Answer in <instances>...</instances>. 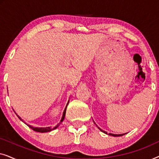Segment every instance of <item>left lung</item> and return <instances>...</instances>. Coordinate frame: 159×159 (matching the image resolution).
Here are the masks:
<instances>
[{
	"label": "left lung",
	"mask_w": 159,
	"mask_h": 159,
	"mask_svg": "<svg viewBox=\"0 0 159 159\" xmlns=\"http://www.w3.org/2000/svg\"><path fill=\"white\" fill-rule=\"evenodd\" d=\"M97 126V125H96ZM98 129L101 130V132H104V133H106V134H107V132H105V131H103V130H102L101 128L100 127H98ZM127 134V133H125V134H112V133H109L108 134H109V135H111V136H114V137H119V136H122V135H124V134Z\"/></svg>",
	"instance_id": "left-lung-1"
}]
</instances>
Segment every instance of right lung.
<instances>
[{"instance_id":"1","label":"right lung","mask_w":159,"mask_h":159,"mask_svg":"<svg viewBox=\"0 0 159 159\" xmlns=\"http://www.w3.org/2000/svg\"><path fill=\"white\" fill-rule=\"evenodd\" d=\"M69 101H68V103H67V104H66V108H65V109H64V112H63V115H62V117H61V121H60V122L55 127H53V129H52L51 127H40V128H38V127H32V126H31V125H27V124H26V125H27L28 127H29L30 128H31V129H32V130H34V131H35V132H51V131H52V130L53 129H56V128H57L58 126H59V125L63 121V120H64V117H65V114H66V107H67V106H68V104H69ZM17 116L19 117V119H20V120H21L22 121V119H21V117H19L18 115H17Z\"/></svg>"}]
</instances>
